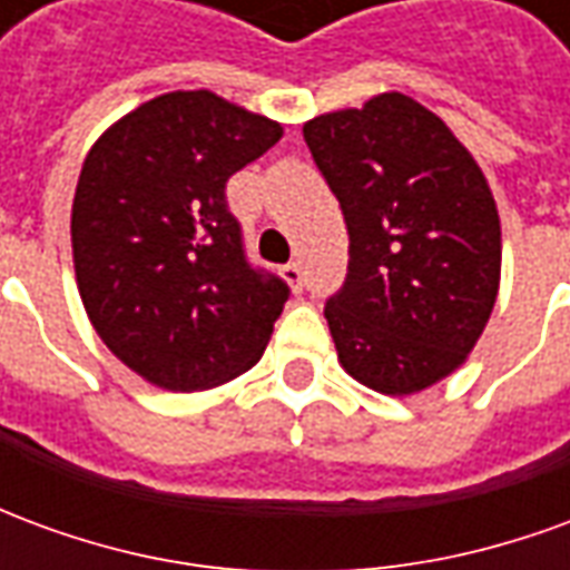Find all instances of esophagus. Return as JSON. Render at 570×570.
<instances>
[{"mask_svg": "<svg viewBox=\"0 0 570 570\" xmlns=\"http://www.w3.org/2000/svg\"><path fill=\"white\" fill-rule=\"evenodd\" d=\"M281 274H284V281L289 286H293V289H302V284H305V272H302V265H298V262H289V265H284V268H281Z\"/></svg>", "mask_w": 570, "mask_h": 570, "instance_id": "34e87169", "label": "esophagus"}]
</instances>
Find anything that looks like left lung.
<instances>
[{"instance_id":"obj_1","label":"left lung","mask_w":570,"mask_h":570,"mask_svg":"<svg viewBox=\"0 0 570 570\" xmlns=\"http://www.w3.org/2000/svg\"><path fill=\"white\" fill-rule=\"evenodd\" d=\"M314 164L342 204L345 286L326 302L342 370L387 396L461 370L501 286V216L449 125L406 94L305 121Z\"/></svg>"}]
</instances>
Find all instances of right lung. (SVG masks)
Masks as SVG:
<instances>
[{
  "instance_id": "1",
  "label": "right lung",
  "mask_w": 570,
  "mask_h": 570,
  "mask_svg": "<svg viewBox=\"0 0 570 570\" xmlns=\"http://www.w3.org/2000/svg\"><path fill=\"white\" fill-rule=\"evenodd\" d=\"M284 137L213 91H170L100 134L72 198L88 321L130 372L191 394L259 363L289 286L253 272L225 183Z\"/></svg>"
}]
</instances>
